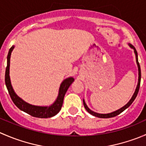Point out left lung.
I'll use <instances>...</instances> for the list:
<instances>
[{
    "instance_id": "8db88e82",
    "label": "left lung",
    "mask_w": 146,
    "mask_h": 146,
    "mask_svg": "<svg viewBox=\"0 0 146 146\" xmlns=\"http://www.w3.org/2000/svg\"><path fill=\"white\" fill-rule=\"evenodd\" d=\"M130 45V46L131 47V48H133V49H134V52H135V54H136V63H137V65H138V85H137V87H136V91H135L134 94H133V95L132 96L131 99L130 100V101L129 102L127 103V104H126L125 106H123V107H121V109H119V110H117V111H114V112H111V113H110V114H98V113H96V112H94V111H92V110H90L89 108L88 107V106L86 105V104H85V101L83 100V104H84V107H85V110H87V111H88V112L90 113V114H92V115L95 116V117H99V118H111V117H116V116L119 115V114H121V113L122 112V111H124L126 109H127L128 107H129V106L131 105V104H132V102H133V101H134V100L136 99L137 95H138V91H139V88H140V84H141V67H140V64L139 63H138V54H137V51L136 50V48H135V47L133 46V45L131 44H129Z\"/></svg>"
}]
</instances>
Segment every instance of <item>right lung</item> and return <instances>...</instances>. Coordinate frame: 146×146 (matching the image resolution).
I'll return each instance as SVG.
<instances>
[{
	"mask_svg": "<svg viewBox=\"0 0 146 146\" xmlns=\"http://www.w3.org/2000/svg\"><path fill=\"white\" fill-rule=\"evenodd\" d=\"M14 46H12L8 51V57H7V67L5 69V82L6 85L7 89L8 90L10 98L13 100L14 104L20 109L22 111L27 113L29 115L32 116L34 117H38V118H49L55 116L56 114H58L61 110V107L63 105V102H64V98L66 94V91L68 90L70 85H71L72 82H73L74 79L73 78H68L63 81L61 83V86L59 88V93L57 98L56 100L52 105L49 107H38V106L31 105V104H27V102H24L22 99H20L18 96L15 94V92L13 90L12 88L11 82L10 80L9 76V70H10V58L11 52Z\"/></svg>",
	"mask_w": 146,
	"mask_h": 146,
	"instance_id": "1",
	"label": "right lung"
}]
</instances>
